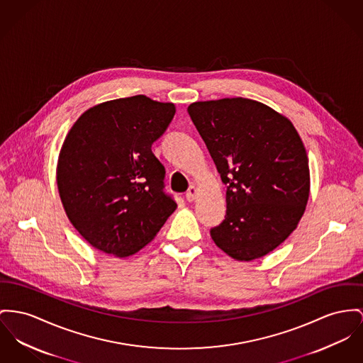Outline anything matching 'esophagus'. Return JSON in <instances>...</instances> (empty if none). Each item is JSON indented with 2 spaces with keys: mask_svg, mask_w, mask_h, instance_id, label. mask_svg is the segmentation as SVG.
<instances>
[{
  "mask_svg": "<svg viewBox=\"0 0 363 363\" xmlns=\"http://www.w3.org/2000/svg\"><path fill=\"white\" fill-rule=\"evenodd\" d=\"M196 194H198L196 187H195V186H191V187L189 189L187 194H186V198H187V201H189V202H193L194 199L196 198Z\"/></svg>",
  "mask_w": 363,
  "mask_h": 363,
  "instance_id": "1",
  "label": "esophagus"
}]
</instances>
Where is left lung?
<instances>
[{
	"mask_svg": "<svg viewBox=\"0 0 363 363\" xmlns=\"http://www.w3.org/2000/svg\"><path fill=\"white\" fill-rule=\"evenodd\" d=\"M227 186V212L211 230L235 260L266 256L297 227L310 195V168L293 123L243 99L196 101L187 108Z\"/></svg>",
	"mask_w": 363,
	"mask_h": 363,
	"instance_id": "8db88e82",
	"label": "left lung"
}]
</instances>
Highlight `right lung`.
<instances>
[{
    "mask_svg": "<svg viewBox=\"0 0 363 363\" xmlns=\"http://www.w3.org/2000/svg\"><path fill=\"white\" fill-rule=\"evenodd\" d=\"M176 113L145 95L86 110L62 145L56 180L75 230L94 247L126 257L158 234L177 208L164 191L165 168L152 154Z\"/></svg>",
    "mask_w": 363,
    "mask_h": 363,
    "instance_id": "right-lung-1",
    "label": "right lung"
}]
</instances>
